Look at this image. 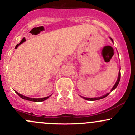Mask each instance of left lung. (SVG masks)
<instances>
[{"instance_id":"8db88e82","label":"left lung","mask_w":135,"mask_h":135,"mask_svg":"<svg viewBox=\"0 0 135 135\" xmlns=\"http://www.w3.org/2000/svg\"><path fill=\"white\" fill-rule=\"evenodd\" d=\"M111 41H112V42H114V41H113L112 38H111ZM120 71H119V75H118V78H117V81H116V83L115 84V85H114V86H113L112 89H111V92H112V91H114V89H115L116 88H117V86H118L119 83V81H120ZM110 93H107L105 95H103L102 96V97H98V98H85V97H81L82 98H83L84 99H85V100H88V101H95V100H100V99H102V98H105L106 97H107V96L108 95V94H110Z\"/></svg>"}]
</instances>
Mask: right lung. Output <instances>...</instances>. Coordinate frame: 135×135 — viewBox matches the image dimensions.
Returning a JSON list of instances; mask_svg holds the SVG:
<instances>
[{
    "label": "right lung",
    "mask_w": 135,
    "mask_h": 135,
    "mask_svg": "<svg viewBox=\"0 0 135 135\" xmlns=\"http://www.w3.org/2000/svg\"><path fill=\"white\" fill-rule=\"evenodd\" d=\"M15 92H16V93L17 94H18V95H19L20 97L21 98L24 99V100H28V101H32V102H40L44 101V100H47L48 98L51 97V95H50V96H49V97L42 98H29V97H25V96H23V95H22V94H20L19 93H18L16 91H15Z\"/></svg>",
    "instance_id": "obj_1"
}]
</instances>
